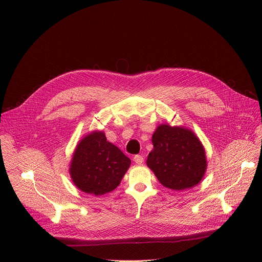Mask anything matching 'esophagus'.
I'll return each instance as SVG.
<instances>
[{
  "label": "esophagus",
  "mask_w": 262,
  "mask_h": 262,
  "mask_svg": "<svg viewBox=\"0 0 262 262\" xmlns=\"http://www.w3.org/2000/svg\"><path fill=\"white\" fill-rule=\"evenodd\" d=\"M143 160H144V158H143V156H141V155H136V156H134V161H135L136 164H142V163H143Z\"/></svg>",
  "instance_id": "1"
}]
</instances>
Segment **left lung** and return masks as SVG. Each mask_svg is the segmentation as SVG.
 <instances>
[{"instance_id":"obj_1","label":"left lung","mask_w":262,"mask_h":262,"mask_svg":"<svg viewBox=\"0 0 262 262\" xmlns=\"http://www.w3.org/2000/svg\"><path fill=\"white\" fill-rule=\"evenodd\" d=\"M154 148L146 164L159 183L175 191L199 185L207 169V157L199 137L184 126L160 124L152 136Z\"/></svg>"}]
</instances>
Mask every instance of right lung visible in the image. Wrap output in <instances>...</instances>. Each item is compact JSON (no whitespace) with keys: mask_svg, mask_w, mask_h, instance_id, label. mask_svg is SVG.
<instances>
[{"mask_svg":"<svg viewBox=\"0 0 262 262\" xmlns=\"http://www.w3.org/2000/svg\"><path fill=\"white\" fill-rule=\"evenodd\" d=\"M130 162L119 147L107 141L104 132L93 130L78 141L69 173L76 188L99 196L120 185Z\"/></svg>","mask_w":262,"mask_h":262,"instance_id":"obj_1","label":"right lung"}]
</instances>
